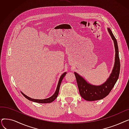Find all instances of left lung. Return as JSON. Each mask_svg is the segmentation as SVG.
Instances as JSON below:
<instances>
[{"mask_svg":"<svg viewBox=\"0 0 129 129\" xmlns=\"http://www.w3.org/2000/svg\"><path fill=\"white\" fill-rule=\"evenodd\" d=\"M108 31L113 41L115 48V60L111 73L106 82L100 85H93L86 80L76 72H74L79 92L81 97L87 101H94L102 99L108 96L119 78L120 63L119 57V49L116 39L109 28Z\"/></svg>","mask_w":129,"mask_h":129,"instance_id":"1","label":"left lung"}]
</instances>
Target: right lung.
I'll return each instance as SVG.
<instances>
[{"mask_svg": "<svg viewBox=\"0 0 129 129\" xmlns=\"http://www.w3.org/2000/svg\"><path fill=\"white\" fill-rule=\"evenodd\" d=\"M66 72L64 73L62 75L60 76L59 81H58V83L57 86V88H56V89L55 90V93H54L53 95L50 97V98H46V99H33L31 98L28 96H27L26 95H25V94H24L21 91V93L23 94V96H24V97H25L27 99H28L31 101H33V102H35V103H42V104H47V103H51L52 102H53V101H54L57 96H58V94L59 92V87H60V85L61 84V82H62V81L63 79V78L64 77V76L66 75Z\"/></svg>", "mask_w": 129, "mask_h": 129, "instance_id": "right-lung-1", "label": "right lung"}]
</instances>
